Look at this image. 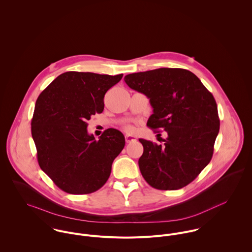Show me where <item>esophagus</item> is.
Wrapping results in <instances>:
<instances>
[{
  "label": "esophagus",
  "mask_w": 252,
  "mask_h": 252,
  "mask_svg": "<svg viewBox=\"0 0 252 252\" xmlns=\"http://www.w3.org/2000/svg\"><path fill=\"white\" fill-rule=\"evenodd\" d=\"M125 141H126V143L128 144V143H131V142H135L136 139H135L134 137H132V136H126V137H125Z\"/></svg>",
  "instance_id": "1"
}]
</instances>
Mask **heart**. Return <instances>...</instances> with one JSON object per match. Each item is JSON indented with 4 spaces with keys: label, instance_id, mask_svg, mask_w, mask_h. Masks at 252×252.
I'll list each match as a JSON object with an SVG mask.
<instances>
[{
    "label": "heart",
    "instance_id": "heart-1",
    "mask_svg": "<svg viewBox=\"0 0 252 252\" xmlns=\"http://www.w3.org/2000/svg\"><path fill=\"white\" fill-rule=\"evenodd\" d=\"M124 129H125L126 132H129V133H132V132L134 131V128H133L131 125H126V126L124 127Z\"/></svg>",
    "mask_w": 252,
    "mask_h": 252
}]
</instances>
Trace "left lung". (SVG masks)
I'll return each instance as SVG.
<instances>
[{
	"label": "left lung",
	"mask_w": 252,
	"mask_h": 252,
	"mask_svg": "<svg viewBox=\"0 0 252 252\" xmlns=\"http://www.w3.org/2000/svg\"><path fill=\"white\" fill-rule=\"evenodd\" d=\"M124 80L149 99L153 114L147 126L168 134L163 145L139 140L144 146L139 167L144 180L159 190L186 186L214 154L220 122L213 94L193 72L184 69L135 72Z\"/></svg>",
	"instance_id": "1"
}]
</instances>
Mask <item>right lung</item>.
Instances as JSON below:
<instances>
[{
    "label": "right lung",
    "mask_w": 252,
    "mask_h": 252,
    "mask_svg": "<svg viewBox=\"0 0 252 252\" xmlns=\"http://www.w3.org/2000/svg\"><path fill=\"white\" fill-rule=\"evenodd\" d=\"M123 74L67 72L38 96L31 122L40 169L63 191L89 194L108 180L113 160L125 145L123 134L106 130L98 141L87 120L104 110V97Z\"/></svg>",
    "instance_id": "obj_1"
}]
</instances>
